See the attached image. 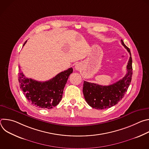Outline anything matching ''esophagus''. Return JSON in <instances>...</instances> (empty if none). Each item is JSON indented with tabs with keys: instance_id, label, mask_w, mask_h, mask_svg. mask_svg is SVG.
<instances>
[{
	"instance_id": "obj_1",
	"label": "esophagus",
	"mask_w": 149,
	"mask_h": 149,
	"mask_svg": "<svg viewBox=\"0 0 149 149\" xmlns=\"http://www.w3.org/2000/svg\"><path fill=\"white\" fill-rule=\"evenodd\" d=\"M75 68L76 70H80V66H79V65L77 64V65L75 66Z\"/></svg>"
}]
</instances>
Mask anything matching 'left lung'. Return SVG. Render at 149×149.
Here are the masks:
<instances>
[{
    "mask_svg": "<svg viewBox=\"0 0 149 149\" xmlns=\"http://www.w3.org/2000/svg\"><path fill=\"white\" fill-rule=\"evenodd\" d=\"M121 42L130 55L125 75L116 83L107 86L84 81L83 94L85 100L93 109L102 110L115 105L124 97L130 86L133 74L131 52L122 39Z\"/></svg>",
    "mask_w": 149,
    "mask_h": 149,
    "instance_id": "obj_1",
    "label": "left lung"
}]
</instances>
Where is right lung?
I'll list each match as a JSON object with an SVG mask.
<instances>
[{
  "mask_svg": "<svg viewBox=\"0 0 149 149\" xmlns=\"http://www.w3.org/2000/svg\"><path fill=\"white\" fill-rule=\"evenodd\" d=\"M72 71L73 69L70 68L47 81L40 82L26 78L19 68L18 76L20 88L31 104L40 109H51L61 101L63 88Z\"/></svg>",
  "mask_w": 149,
  "mask_h": 149,
  "instance_id": "add662e5",
  "label": "right lung"
}]
</instances>
